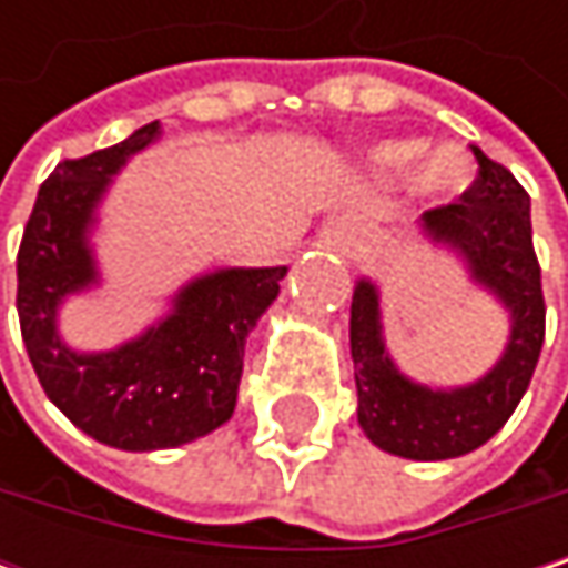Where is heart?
I'll return each instance as SVG.
<instances>
[{
	"mask_svg": "<svg viewBox=\"0 0 568 568\" xmlns=\"http://www.w3.org/2000/svg\"><path fill=\"white\" fill-rule=\"evenodd\" d=\"M414 160L418 161L410 173L414 190L430 200H450L464 193L474 173L467 154L454 144L424 151V144L414 138H395V141H378L375 148H368V164L378 173H404Z\"/></svg>",
	"mask_w": 568,
	"mask_h": 568,
	"instance_id": "heart-1",
	"label": "heart"
}]
</instances>
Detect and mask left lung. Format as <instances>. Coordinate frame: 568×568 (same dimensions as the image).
Instances as JSON below:
<instances>
[{"mask_svg": "<svg viewBox=\"0 0 568 568\" xmlns=\"http://www.w3.org/2000/svg\"><path fill=\"white\" fill-rule=\"evenodd\" d=\"M480 176L450 206L427 210L417 236L450 253L510 318V335L477 382L437 388L407 378L385 345L382 288L362 276L352 292V362L365 437L407 460H450L487 444L526 395L546 335L539 263L532 253L529 193L504 164L474 148Z\"/></svg>", "mask_w": 568, "mask_h": 568, "instance_id": "1", "label": "left lung"}]
</instances>
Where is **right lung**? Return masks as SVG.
Wrapping results in <instances>:
<instances>
[{
	"label": "right lung",
	"instance_id": "obj_1",
	"mask_svg": "<svg viewBox=\"0 0 568 568\" xmlns=\"http://www.w3.org/2000/svg\"><path fill=\"white\" fill-rule=\"evenodd\" d=\"M164 134L161 121L114 148L64 161L42 183L19 246V325L49 400L88 437L118 450H168L233 417L246 338L276 302L288 266H220L180 285L168 312L104 352L71 348L58 312L101 285L91 233L128 161Z\"/></svg>",
	"mask_w": 568,
	"mask_h": 568
}]
</instances>
